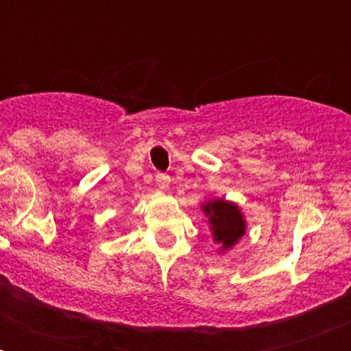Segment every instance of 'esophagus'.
<instances>
[{
    "instance_id": "obj_1",
    "label": "esophagus",
    "mask_w": 351,
    "mask_h": 351,
    "mask_svg": "<svg viewBox=\"0 0 351 351\" xmlns=\"http://www.w3.org/2000/svg\"><path fill=\"white\" fill-rule=\"evenodd\" d=\"M154 180H156V186L158 187H167L169 186V175L167 173H156V176H154Z\"/></svg>"
}]
</instances>
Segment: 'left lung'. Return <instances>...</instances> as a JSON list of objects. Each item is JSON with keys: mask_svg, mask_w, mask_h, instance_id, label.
<instances>
[{"mask_svg": "<svg viewBox=\"0 0 351 351\" xmlns=\"http://www.w3.org/2000/svg\"><path fill=\"white\" fill-rule=\"evenodd\" d=\"M204 213L209 217L215 242L222 245V251L234 245L245 233V220L239 206L226 200H213L204 206Z\"/></svg>", "mask_w": 351, "mask_h": 351, "instance_id": "1", "label": "left lung"}]
</instances>
